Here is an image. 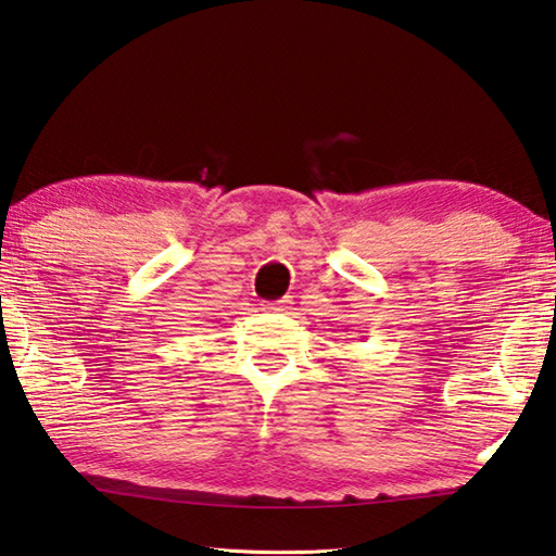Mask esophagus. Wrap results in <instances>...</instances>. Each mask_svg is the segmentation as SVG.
Listing matches in <instances>:
<instances>
[{
    "instance_id": "obj_1",
    "label": "esophagus",
    "mask_w": 556,
    "mask_h": 556,
    "mask_svg": "<svg viewBox=\"0 0 556 556\" xmlns=\"http://www.w3.org/2000/svg\"><path fill=\"white\" fill-rule=\"evenodd\" d=\"M289 308H291V299H289V296L279 299V301H271V304L265 306V311H271V313H285V311H289Z\"/></svg>"
}]
</instances>
